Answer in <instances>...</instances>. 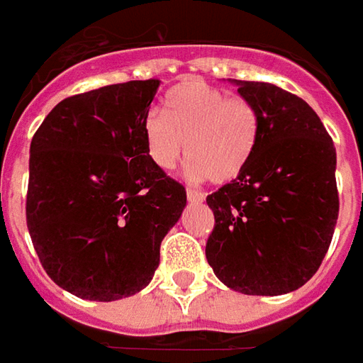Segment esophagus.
I'll list each match as a JSON object with an SVG mask.
<instances>
[{
	"instance_id": "1",
	"label": "esophagus",
	"mask_w": 363,
	"mask_h": 363,
	"mask_svg": "<svg viewBox=\"0 0 363 363\" xmlns=\"http://www.w3.org/2000/svg\"><path fill=\"white\" fill-rule=\"evenodd\" d=\"M186 194H187V199H189V201H203V198H206V196H203L199 189H191V187H187Z\"/></svg>"
}]
</instances>
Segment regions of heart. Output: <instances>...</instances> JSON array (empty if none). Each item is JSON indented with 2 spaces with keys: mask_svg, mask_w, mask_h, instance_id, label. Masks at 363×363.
I'll return each instance as SVG.
<instances>
[{
  "mask_svg": "<svg viewBox=\"0 0 363 363\" xmlns=\"http://www.w3.org/2000/svg\"><path fill=\"white\" fill-rule=\"evenodd\" d=\"M259 111L245 97H230L216 85L191 79L174 87L162 111L143 119L147 155L172 169L184 153L189 174L211 184H230L242 176L259 140Z\"/></svg>",
  "mask_w": 363,
  "mask_h": 363,
  "instance_id": "heart-1",
  "label": "heart"
}]
</instances>
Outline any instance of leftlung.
Segmentation results:
<instances>
[{
	"mask_svg": "<svg viewBox=\"0 0 363 363\" xmlns=\"http://www.w3.org/2000/svg\"><path fill=\"white\" fill-rule=\"evenodd\" d=\"M235 85L259 111V140L242 176L206 198L216 218L206 257L228 288L281 296L312 278L332 242L335 147L301 97L264 82Z\"/></svg>",
	"mask_w": 363,
	"mask_h": 363,
	"instance_id": "8db88e82",
	"label": "left lung"
}]
</instances>
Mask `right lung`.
Listing matches in <instances>:
<instances>
[{
	"instance_id": "1",
	"label": "right lung",
	"mask_w": 363,
	"mask_h": 363,
	"mask_svg": "<svg viewBox=\"0 0 363 363\" xmlns=\"http://www.w3.org/2000/svg\"><path fill=\"white\" fill-rule=\"evenodd\" d=\"M160 79L65 97L29 147L26 220L41 266L77 298L138 294L186 208V187L147 155L143 119Z\"/></svg>"
}]
</instances>
